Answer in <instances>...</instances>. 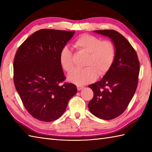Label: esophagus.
<instances>
[{
  "instance_id": "obj_1",
  "label": "esophagus",
  "mask_w": 152,
  "mask_h": 152,
  "mask_svg": "<svg viewBox=\"0 0 152 152\" xmlns=\"http://www.w3.org/2000/svg\"><path fill=\"white\" fill-rule=\"evenodd\" d=\"M83 88V86H77V89H78V91H80V90L82 89Z\"/></svg>"
}]
</instances>
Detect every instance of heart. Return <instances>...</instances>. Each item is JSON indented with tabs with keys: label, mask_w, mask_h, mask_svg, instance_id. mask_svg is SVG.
Segmentation results:
<instances>
[{
	"label": "heart",
	"mask_w": 152,
	"mask_h": 152,
	"mask_svg": "<svg viewBox=\"0 0 152 152\" xmlns=\"http://www.w3.org/2000/svg\"><path fill=\"white\" fill-rule=\"evenodd\" d=\"M73 46L79 51L88 53L83 69H76L70 72L68 78L70 82L81 86L94 81L97 75L102 76L108 72L114 63L115 48L110 40H103L90 34H83L74 42ZM61 66L66 72L74 68L72 51L65 46L59 54Z\"/></svg>",
	"instance_id": "b5f03b06"
}]
</instances>
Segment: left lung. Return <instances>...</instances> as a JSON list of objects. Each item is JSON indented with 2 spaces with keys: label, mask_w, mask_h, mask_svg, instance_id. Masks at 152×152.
I'll return each mask as SVG.
<instances>
[{
  "label": "left lung",
  "mask_w": 152,
  "mask_h": 152,
  "mask_svg": "<svg viewBox=\"0 0 152 152\" xmlns=\"http://www.w3.org/2000/svg\"><path fill=\"white\" fill-rule=\"evenodd\" d=\"M94 32L110 38L115 48V57L102 80L89 86L93 91V98L89 102L88 108L96 117L109 120L123 114L133 99L138 85L140 63L133 46L118 32Z\"/></svg>",
  "instance_id": "8db88e82"
}]
</instances>
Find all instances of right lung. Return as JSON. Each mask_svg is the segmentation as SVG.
<instances>
[{
    "label": "right lung",
    "instance_id": "right-lung-1",
    "mask_svg": "<svg viewBox=\"0 0 152 152\" xmlns=\"http://www.w3.org/2000/svg\"><path fill=\"white\" fill-rule=\"evenodd\" d=\"M75 33L40 29L27 38L15 53L14 82L25 109L35 119L50 122L59 118L77 93L66 77L59 54Z\"/></svg>",
    "mask_w": 152,
    "mask_h": 152
}]
</instances>
